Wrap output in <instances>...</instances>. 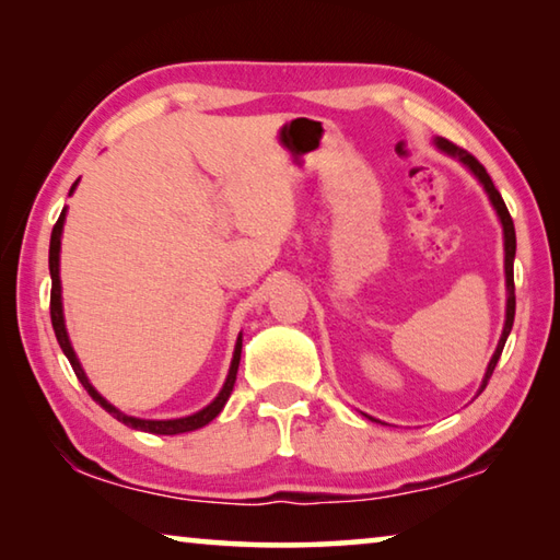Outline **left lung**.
<instances>
[{
  "label": "left lung",
  "mask_w": 560,
  "mask_h": 560,
  "mask_svg": "<svg viewBox=\"0 0 560 560\" xmlns=\"http://www.w3.org/2000/svg\"><path fill=\"white\" fill-rule=\"evenodd\" d=\"M434 145H438V148L442 150V153H447V155H452V158H457L464 167H469V170H471V175L477 177L479 183H481V187L487 189L489 200H491V205H494V210H497L499 220H501V226H504V271H506V293H509V296H506V320H504V330H501L499 346H497L494 355H491L489 365H487L485 381H481V387H479V393H481V390H485V387H487V383H489L491 373H494V368H497L499 358H501V350H504V343H506V338H509V334H511V326H514V314H516V296H514V257H516V232H514V220H511V214H509V210H506L504 200H501L499 189L494 187V183H491L489 173H487L485 165H481L477 158L469 155L467 150L457 148V145L450 143V140H444V138H438V140H434ZM371 420H373V417H371Z\"/></svg>",
  "instance_id": "left-lung-1"
}]
</instances>
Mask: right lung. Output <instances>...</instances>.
Listing matches in <instances>:
<instances>
[{"mask_svg": "<svg viewBox=\"0 0 560 560\" xmlns=\"http://www.w3.org/2000/svg\"><path fill=\"white\" fill-rule=\"evenodd\" d=\"M79 185V179L71 185V192ZM69 192V195H71ZM63 220H66V207L61 210L59 222L54 224V232H51V244H49V271H51V326H54V334L56 340H59V346L63 350V355L69 358V363L73 368L75 377H79L81 385L86 387V393L96 400L103 410L108 415L116 417L118 422L128 424L132 430H143V432H153V434H183V432H192V430H200L205 424H210L217 415L222 412V407L230 400V395L234 390V381H236V371H240V358H242V334L236 338V346H234V355H232V365H230V375H226V381L222 385L220 395L214 397V400L202 407L200 412L195 415H187V417H177V420H140V417H130L126 412H120L118 407H113L106 397H103L96 387L89 383L86 373H83V368L79 363V358H75L73 348H71V340L69 334H66V324H63V303H61V279H59V254H61V232H63Z\"/></svg>", "mask_w": 560, "mask_h": 560, "instance_id": "right-lung-1", "label": "right lung"}]
</instances>
